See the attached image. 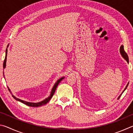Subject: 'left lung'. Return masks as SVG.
<instances>
[{
	"instance_id": "obj_1",
	"label": "left lung",
	"mask_w": 133,
	"mask_h": 133,
	"mask_svg": "<svg viewBox=\"0 0 133 133\" xmlns=\"http://www.w3.org/2000/svg\"><path fill=\"white\" fill-rule=\"evenodd\" d=\"M120 53H121V56H123V57L124 58V59L126 60V61L127 62V63H129V57H128V55H127V54L125 53V51H124V46H123V45H121V47H120ZM128 85H129V83H128L127 84V85H126V87L125 88V89L124 90V91L125 90L127 89V86H128ZM124 91H123V93L124 92ZM121 96V95L118 97V99H119L120 98V96Z\"/></svg>"
}]
</instances>
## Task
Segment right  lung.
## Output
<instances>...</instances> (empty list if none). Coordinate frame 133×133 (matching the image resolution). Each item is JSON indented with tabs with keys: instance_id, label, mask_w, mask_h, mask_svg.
<instances>
[{
	"instance_id": "obj_1",
	"label": "right lung",
	"mask_w": 133,
	"mask_h": 133,
	"mask_svg": "<svg viewBox=\"0 0 133 133\" xmlns=\"http://www.w3.org/2000/svg\"><path fill=\"white\" fill-rule=\"evenodd\" d=\"M7 53H8V50H7V49H6V50L5 58H4V60L3 65V69H4V68H5V67H6V58H6V57H7ZM3 76H4V73H3ZM63 78H64V77H62V78H60V79H58V80L57 81V82H56V83H55V85H54V86H53L52 90H51V93H50V96H49V97H48L47 98L45 99V100H44L43 101H42V102H39V103H30V102H25V101L22 100H21V99L16 98V97H15L14 96L12 95V96H13V97L15 99H16V100L19 101V102L23 103H24V104H26V105H29V106H30V107H39V106H42V105L46 104V103H48L49 102V100H50V99H51V98L53 97V94H55V91H56V88H57L58 84H59L60 82H61V81H62L63 79ZM8 89H9V90L10 91L9 89L8 88Z\"/></svg>"
}]
</instances>
